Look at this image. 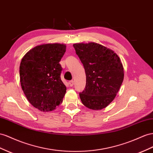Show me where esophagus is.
<instances>
[{"instance_id": "esophagus-1", "label": "esophagus", "mask_w": 153, "mask_h": 153, "mask_svg": "<svg viewBox=\"0 0 153 153\" xmlns=\"http://www.w3.org/2000/svg\"><path fill=\"white\" fill-rule=\"evenodd\" d=\"M69 85L70 87H73L74 85V81L73 80H71L69 82Z\"/></svg>"}]
</instances>
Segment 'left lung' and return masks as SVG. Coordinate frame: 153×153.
Masks as SVG:
<instances>
[{"label": "left lung", "mask_w": 153, "mask_h": 153, "mask_svg": "<svg viewBox=\"0 0 153 153\" xmlns=\"http://www.w3.org/2000/svg\"><path fill=\"white\" fill-rule=\"evenodd\" d=\"M73 47L85 71V88L79 94L82 104L93 110L105 108L116 97L123 80L120 59L112 49L98 43H76Z\"/></svg>", "instance_id": "obj_1"}]
</instances>
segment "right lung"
<instances>
[{
    "instance_id": "add662e5",
    "label": "right lung",
    "mask_w": 153,
    "mask_h": 153,
    "mask_svg": "<svg viewBox=\"0 0 153 153\" xmlns=\"http://www.w3.org/2000/svg\"><path fill=\"white\" fill-rule=\"evenodd\" d=\"M65 49L64 44L39 45L27 52L20 62L22 89L29 102L42 112L55 110L66 92L59 64Z\"/></svg>"
}]
</instances>
